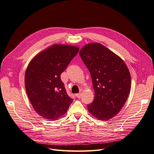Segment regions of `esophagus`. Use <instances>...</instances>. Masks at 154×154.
I'll return each mask as SVG.
<instances>
[{
	"label": "esophagus",
	"mask_w": 154,
	"mask_h": 154,
	"mask_svg": "<svg viewBox=\"0 0 154 154\" xmlns=\"http://www.w3.org/2000/svg\"><path fill=\"white\" fill-rule=\"evenodd\" d=\"M81 95H82V94L80 92V93H79V94H75V96L77 97H78V98H80L81 97Z\"/></svg>",
	"instance_id": "esophagus-1"
}]
</instances>
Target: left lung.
I'll return each instance as SVG.
<instances>
[{"mask_svg":"<svg viewBox=\"0 0 154 154\" xmlns=\"http://www.w3.org/2000/svg\"><path fill=\"white\" fill-rule=\"evenodd\" d=\"M95 91L89 112L99 120L111 119L120 111L131 90V75L124 60L100 43H90L80 49Z\"/></svg>","mask_w":154,"mask_h":154,"instance_id":"left-lung-1","label":"left lung"}]
</instances>
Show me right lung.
Here are the masks:
<instances>
[{
    "label": "right lung",
    "instance_id": "add662e5",
    "mask_svg": "<svg viewBox=\"0 0 154 154\" xmlns=\"http://www.w3.org/2000/svg\"><path fill=\"white\" fill-rule=\"evenodd\" d=\"M79 49L75 45L53 44L38 53L27 66V96L34 111L45 119H59L72 103L73 100L66 93L60 75Z\"/></svg>",
    "mask_w": 154,
    "mask_h": 154
}]
</instances>
